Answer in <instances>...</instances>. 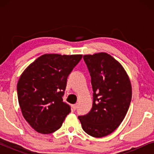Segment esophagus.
I'll return each instance as SVG.
<instances>
[{"label":"esophagus","instance_id":"34e87169","mask_svg":"<svg viewBox=\"0 0 154 154\" xmlns=\"http://www.w3.org/2000/svg\"><path fill=\"white\" fill-rule=\"evenodd\" d=\"M77 107H78L77 104H74V105H73V106H72V110H73V111H75V110H76Z\"/></svg>","mask_w":154,"mask_h":154}]
</instances>
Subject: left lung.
<instances>
[{"mask_svg": "<svg viewBox=\"0 0 154 154\" xmlns=\"http://www.w3.org/2000/svg\"><path fill=\"white\" fill-rule=\"evenodd\" d=\"M83 60L91 76L93 104L90 112L79 119L86 133L102 137L123 121L131 102V83L122 65L110 54H88Z\"/></svg>", "mask_w": 154, "mask_h": 154, "instance_id": "obj_1", "label": "left lung"}]
</instances>
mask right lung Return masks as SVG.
<instances>
[{"label":"right lung","instance_id":"add662e5","mask_svg":"<svg viewBox=\"0 0 154 154\" xmlns=\"http://www.w3.org/2000/svg\"><path fill=\"white\" fill-rule=\"evenodd\" d=\"M82 54H45L29 65L17 83L22 115L35 131L50 134L60 129L71 107L63 102L67 78Z\"/></svg>","mask_w":154,"mask_h":154}]
</instances>
